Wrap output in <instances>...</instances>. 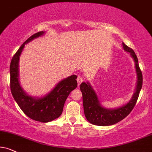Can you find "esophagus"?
<instances>
[{
    "instance_id": "1",
    "label": "esophagus",
    "mask_w": 152,
    "mask_h": 152,
    "mask_svg": "<svg viewBox=\"0 0 152 152\" xmlns=\"http://www.w3.org/2000/svg\"><path fill=\"white\" fill-rule=\"evenodd\" d=\"M83 80H84V79H83V77H82L78 76L77 77V83H78V85H80V84H81L82 82H83Z\"/></svg>"
}]
</instances>
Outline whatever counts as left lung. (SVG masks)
<instances>
[{
	"mask_svg": "<svg viewBox=\"0 0 152 152\" xmlns=\"http://www.w3.org/2000/svg\"><path fill=\"white\" fill-rule=\"evenodd\" d=\"M123 44L124 50L130 53L135 62L136 72L137 74V85L136 91L132 99L127 104L115 109H107L101 106L96 94L94 91L89 82H82L80 88L82 94L84 112L86 118L91 124L100 126H108L118 123L130 114L135 106L139 97L140 91L142 87L143 78L138 63L137 57L132 48L128 47L125 44Z\"/></svg>",
	"mask_w": 152,
	"mask_h": 152,
	"instance_id": "obj_1",
	"label": "left lung"
}]
</instances>
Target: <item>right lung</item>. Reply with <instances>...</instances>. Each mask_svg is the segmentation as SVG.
<instances>
[{
    "instance_id": "1",
    "label": "right lung",
    "mask_w": 152,
    "mask_h": 152,
    "mask_svg": "<svg viewBox=\"0 0 152 152\" xmlns=\"http://www.w3.org/2000/svg\"><path fill=\"white\" fill-rule=\"evenodd\" d=\"M39 31L26 40L13 56L10 65V90L13 98L26 115L34 121L47 123L59 117L63 113L65 102L73 89L77 87V75H73L63 80L48 94L36 99L27 95L19 83V58L24 45L37 37L44 34Z\"/></svg>"
}]
</instances>
